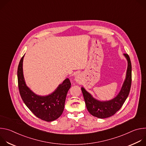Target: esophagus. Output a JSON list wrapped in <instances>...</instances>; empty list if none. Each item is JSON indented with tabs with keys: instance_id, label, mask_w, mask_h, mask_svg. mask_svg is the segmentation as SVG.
I'll return each mask as SVG.
<instances>
[{
	"instance_id": "34e87169",
	"label": "esophagus",
	"mask_w": 146,
	"mask_h": 146,
	"mask_svg": "<svg viewBox=\"0 0 146 146\" xmlns=\"http://www.w3.org/2000/svg\"><path fill=\"white\" fill-rule=\"evenodd\" d=\"M75 81L76 82L80 83L82 81V76L81 74H78L75 77Z\"/></svg>"
}]
</instances>
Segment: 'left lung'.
Wrapping results in <instances>:
<instances>
[{
	"mask_svg": "<svg viewBox=\"0 0 146 146\" xmlns=\"http://www.w3.org/2000/svg\"><path fill=\"white\" fill-rule=\"evenodd\" d=\"M123 55L128 61L126 78L116 97L109 101H99L94 98L84 88L81 87L87 110L94 117L105 118L113 115L121 108L128 96L132 82V65L129 55L127 54H123Z\"/></svg>",
	"mask_w": 146,
	"mask_h": 146,
	"instance_id": "1",
	"label": "left lung"
}]
</instances>
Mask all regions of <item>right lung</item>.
Segmentation results:
<instances>
[{
	"mask_svg": "<svg viewBox=\"0 0 146 146\" xmlns=\"http://www.w3.org/2000/svg\"><path fill=\"white\" fill-rule=\"evenodd\" d=\"M24 56L20 60L17 70L20 95L25 105L37 117L47 122L54 121L64 111L66 96L71 87L70 81L66 78L54 92L47 96L35 94L25 84L23 69Z\"/></svg>",
	"mask_w": 146,
	"mask_h": 146,
	"instance_id": "right-lung-1",
	"label": "right lung"
}]
</instances>
